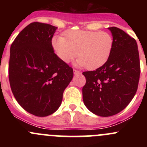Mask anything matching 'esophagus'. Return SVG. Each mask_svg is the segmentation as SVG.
<instances>
[{
    "mask_svg": "<svg viewBox=\"0 0 147 147\" xmlns=\"http://www.w3.org/2000/svg\"><path fill=\"white\" fill-rule=\"evenodd\" d=\"M73 72H74V75H79V74H80V72H79L78 70H76V69H74Z\"/></svg>",
    "mask_w": 147,
    "mask_h": 147,
    "instance_id": "esophagus-1",
    "label": "esophagus"
}]
</instances>
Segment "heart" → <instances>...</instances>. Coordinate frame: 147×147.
Listing matches in <instances>:
<instances>
[{
	"mask_svg": "<svg viewBox=\"0 0 147 147\" xmlns=\"http://www.w3.org/2000/svg\"><path fill=\"white\" fill-rule=\"evenodd\" d=\"M65 38L55 35L51 45L61 61L68 63L76 57L75 65L95 69L106 63L113 47V38L105 31L71 30L65 33Z\"/></svg>",
	"mask_w": 147,
	"mask_h": 147,
	"instance_id": "b5f03b06",
	"label": "heart"
}]
</instances>
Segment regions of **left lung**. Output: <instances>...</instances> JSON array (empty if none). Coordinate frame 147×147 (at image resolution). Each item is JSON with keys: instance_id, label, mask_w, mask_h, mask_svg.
Instances as JSON below:
<instances>
[{"instance_id": "8db88e82", "label": "left lung", "mask_w": 147, "mask_h": 147, "mask_svg": "<svg viewBox=\"0 0 147 147\" xmlns=\"http://www.w3.org/2000/svg\"><path fill=\"white\" fill-rule=\"evenodd\" d=\"M113 47L107 61L94 71L83 72L84 105L100 117H110L122 111L137 92L140 75L137 43L122 30L108 28Z\"/></svg>"}]
</instances>
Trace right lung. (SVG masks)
<instances>
[{"label":"right lung","mask_w":147,"mask_h":147,"mask_svg":"<svg viewBox=\"0 0 147 147\" xmlns=\"http://www.w3.org/2000/svg\"><path fill=\"white\" fill-rule=\"evenodd\" d=\"M57 27L35 22L26 26L10 46L8 74L19 105L37 117L57 110L73 70L54 53L51 40Z\"/></svg>","instance_id":"add662e5"}]
</instances>
